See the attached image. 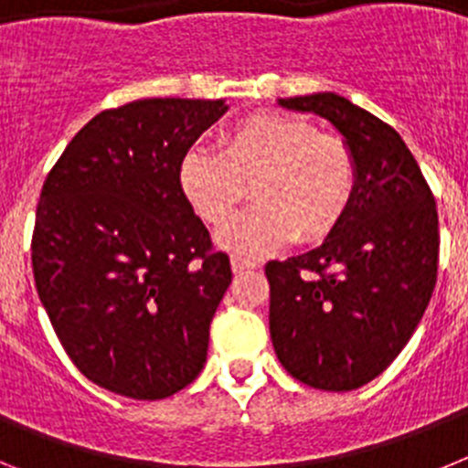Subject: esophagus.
<instances>
[{"mask_svg": "<svg viewBox=\"0 0 468 468\" xmlns=\"http://www.w3.org/2000/svg\"><path fill=\"white\" fill-rule=\"evenodd\" d=\"M258 267H260L258 260L241 258V255H234V258H231V270H234V274H246V271L258 270Z\"/></svg>", "mask_w": 468, "mask_h": 468, "instance_id": "esophagus-1", "label": "esophagus"}]
</instances>
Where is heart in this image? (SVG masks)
<instances>
[{
	"instance_id": "obj_1",
	"label": "heart",
	"mask_w": 468,
	"mask_h": 468,
	"mask_svg": "<svg viewBox=\"0 0 468 468\" xmlns=\"http://www.w3.org/2000/svg\"><path fill=\"white\" fill-rule=\"evenodd\" d=\"M356 159L349 144L318 133L304 119L260 112L220 135V152L194 147L177 164V185L208 225L229 220L250 185L255 204L218 234L229 250L270 253L295 239H328L356 194Z\"/></svg>"
}]
</instances>
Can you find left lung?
I'll use <instances>...</instances> for the list:
<instances>
[{
	"mask_svg": "<svg viewBox=\"0 0 468 468\" xmlns=\"http://www.w3.org/2000/svg\"><path fill=\"white\" fill-rule=\"evenodd\" d=\"M342 133L356 194L340 227L309 253L264 267L270 333L281 366L324 391L373 382L429 307L438 274L436 198L394 128L337 93L279 98Z\"/></svg>",
	"mask_w": 468,
	"mask_h": 468,
	"instance_id": "8db88e82",
	"label": "left lung"
}]
</instances>
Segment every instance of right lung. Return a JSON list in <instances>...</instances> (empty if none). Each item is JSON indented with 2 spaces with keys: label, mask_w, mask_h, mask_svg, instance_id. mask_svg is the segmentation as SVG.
I'll return each mask as SVG.
<instances>
[{
  "label": "right lung",
  "mask_w": 468,
  "mask_h": 468,
  "mask_svg": "<svg viewBox=\"0 0 468 468\" xmlns=\"http://www.w3.org/2000/svg\"><path fill=\"white\" fill-rule=\"evenodd\" d=\"M225 101L144 98L95 114L41 187L32 234L39 300L98 387L159 400L197 379L231 283L177 164Z\"/></svg>",
  "instance_id": "1"
}]
</instances>
